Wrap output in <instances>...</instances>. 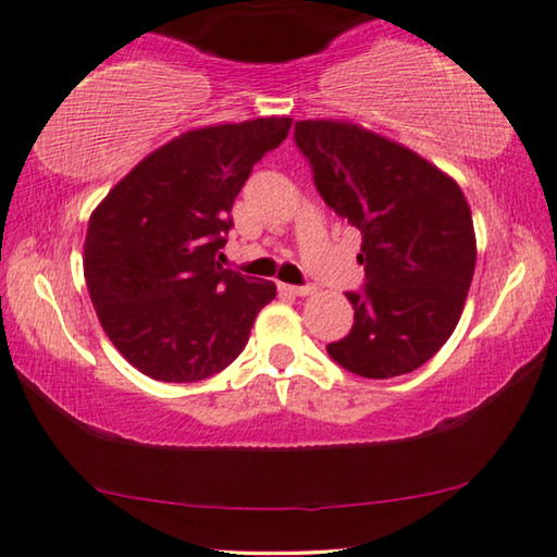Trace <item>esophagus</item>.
<instances>
[{
  "instance_id": "1",
  "label": "esophagus",
  "mask_w": 557,
  "mask_h": 557,
  "mask_svg": "<svg viewBox=\"0 0 557 557\" xmlns=\"http://www.w3.org/2000/svg\"><path fill=\"white\" fill-rule=\"evenodd\" d=\"M284 294H290V296H311L313 294V286H290V284H281L278 286Z\"/></svg>"
}]
</instances>
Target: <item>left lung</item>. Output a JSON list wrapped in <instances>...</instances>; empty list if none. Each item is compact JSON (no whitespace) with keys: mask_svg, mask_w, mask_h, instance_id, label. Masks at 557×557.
<instances>
[{"mask_svg":"<svg viewBox=\"0 0 557 557\" xmlns=\"http://www.w3.org/2000/svg\"><path fill=\"white\" fill-rule=\"evenodd\" d=\"M296 147L321 199L363 234L354 329L329 356L363 379L423 366L450 338L475 271V231L460 186L431 161L348 122H296Z\"/></svg>","mask_w":557,"mask_h":557,"instance_id":"left-lung-1","label":"left lung"}]
</instances>
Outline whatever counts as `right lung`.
<instances>
[{
    "instance_id": "right-lung-1",
    "label": "right lung",
    "mask_w": 557,
    "mask_h": 557,
    "mask_svg": "<svg viewBox=\"0 0 557 557\" xmlns=\"http://www.w3.org/2000/svg\"><path fill=\"white\" fill-rule=\"evenodd\" d=\"M288 129V116H267L186 132L94 209L84 242L91 304L111 344L149 379L194 383L224 371L276 296L271 281L216 256L253 164Z\"/></svg>"
}]
</instances>
